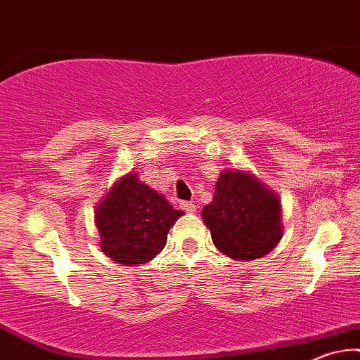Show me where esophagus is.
<instances>
[{
    "label": "esophagus",
    "instance_id": "obj_1",
    "mask_svg": "<svg viewBox=\"0 0 360 360\" xmlns=\"http://www.w3.org/2000/svg\"><path fill=\"white\" fill-rule=\"evenodd\" d=\"M181 209H184L186 212H194L195 211V204L184 201V202H181Z\"/></svg>",
    "mask_w": 360,
    "mask_h": 360
}]
</instances>
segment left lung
Segmentation results:
<instances>
[{
  "mask_svg": "<svg viewBox=\"0 0 360 360\" xmlns=\"http://www.w3.org/2000/svg\"><path fill=\"white\" fill-rule=\"evenodd\" d=\"M202 221L222 254L252 261L281 240V199L256 176L226 169L217 179L212 202L202 209Z\"/></svg>",
  "mask_w": 360,
  "mask_h": 360,
  "instance_id": "obj_1",
  "label": "left lung"
}]
</instances>
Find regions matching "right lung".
<instances>
[{"label":"right lung","mask_w":360,"mask_h":360,"mask_svg":"<svg viewBox=\"0 0 360 360\" xmlns=\"http://www.w3.org/2000/svg\"><path fill=\"white\" fill-rule=\"evenodd\" d=\"M94 214L103 252L124 266H136L165 249L167 233L183 211L129 172L104 195Z\"/></svg>","instance_id":"add662e5"}]
</instances>
